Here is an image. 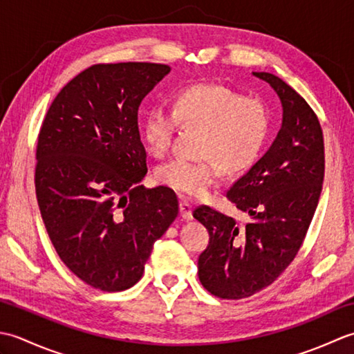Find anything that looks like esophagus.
Here are the masks:
<instances>
[{"label": "esophagus", "mask_w": 354, "mask_h": 354, "mask_svg": "<svg viewBox=\"0 0 354 354\" xmlns=\"http://www.w3.org/2000/svg\"><path fill=\"white\" fill-rule=\"evenodd\" d=\"M179 213H181V217L184 221H190L193 219V212H192V205L187 201L179 202Z\"/></svg>", "instance_id": "obj_1"}]
</instances>
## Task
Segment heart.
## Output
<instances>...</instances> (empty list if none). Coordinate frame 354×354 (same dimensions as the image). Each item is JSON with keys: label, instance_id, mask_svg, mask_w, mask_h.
<instances>
[{"label": "heart", "instance_id": "obj_1", "mask_svg": "<svg viewBox=\"0 0 354 354\" xmlns=\"http://www.w3.org/2000/svg\"><path fill=\"white\" fill-rule=\"evenodd\" d=\"M178 126L202 129L199 160L176 158L155 171L156 181L185 198H205L222 170L237 175L257 162L265 149L272 112L259 95H243L221 84L183 88L171 99L170 111L150 109L141 124L147 150L164 158L171 149Z\"/></svg>", "mask_w": 354, "mask_h": 354}]
</instances>
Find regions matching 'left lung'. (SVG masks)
<instances>
[{
  "instance_id": "left-lung-1",
  "label": "left lung",
  "mask_w": 354,
  "mask_h": 354,
  "mask_svg": "<svg viewBox=\"0 0 354 354\" xmlns=\"http://www.w3.org/2000/svg\"><path fill=\"white\" fill-rule=\"evenodd\" d=\"M254 76L280 97L283 124L268 152L227 192L252 221L239 223L208 205L193 212L209 234L199 280L222 299L251 297L284 272L304 242L324 181V137L315 111L280 77Z\"/></svg>"
}]
</instances>
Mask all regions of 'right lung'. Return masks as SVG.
I'll return each mask as SVG.
<instances>
[{
	"label": "right lung",
	"mask_w": 354,
	"mask_h": 354,
	"mask_svg": "<svg viewBox=\"0 0 354 354\" xmlns=\"http://www.w3.org/2000/svg\"><path fill=\"white\" fill-rule=\"evenodd\" d=\"M169 73L150 62L91 65L59 91L37 135L44 225L65 266L94 289L132 288L178 216L175 192L138 184L147 173L138 108Z\"/></svg>",
	"instance_id": "1"
}]
</instances>
